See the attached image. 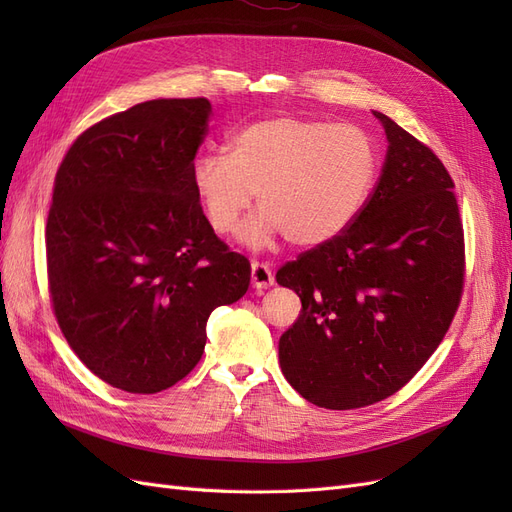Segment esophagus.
<instances>
[{"mask_svg":"<svg viewBox=\"0 0 512 512\" xmlns=\"http://www.w3.org/2000/svg\"><path fill=\"white\" fill-rule=\"evenodd\" d=\"M275 277H273V271L269 265H265V262H258L254 260L252 262V286L256 290H265L269 286H273Z\"/></svg>","mask_w":512,"mask_h":512,"instance_id":"esophagus-1","label":"esophagus"}]
</instances>
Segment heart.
Here are the masks:
<instances>
[{"instance_id": "1", "label": "heart", "mask_w": 512, "mask_h": 512, "mask_svg": "<svg viewBox=\"0 0 512 512\" xmlns=\"http://www.w3.org/2000/svg\"><path fill=\"white\" fill-rule=\"evenodd\" d=\"M378 177V147L363 128L329 119L275 115L250 123L226 153L192 164V188L211 228L232 235L254 194L260 211L241 237L254 247L286 237L314 247L359 215Z\"/></svg>"}]
</instances>
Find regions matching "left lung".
<instances>
[{"label": "left lung", "instance_id": "obj_1", "mask_svg": "<svg viewBox=\"0 0 512 512\" xmlns=\"http://www.w3.org/2000/svg\"><path fill=\"white\" fill-rule=\"evenodd\" d=\"M374 115L389 149L363 211L275 275L301 299L280 337L282 374L329 410L371 406L406 386L451 327L466 275L451 175L427 145Z\"/></svg>", "mask_w": 512, "mask_h": 512}]
</instances>
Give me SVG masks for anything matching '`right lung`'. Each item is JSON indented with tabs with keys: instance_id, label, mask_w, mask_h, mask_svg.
I'll return each mask as SVG.
<instances>
[{
	"instance_id": "add662e5",
	"label": "right lung",
	"mask_w": 512,
	"mask_h": 512,
	"mask_svg": "<svg viewBox=\"0 0 512 512\" xmlns=\"http://www.w3.org/2000/svg\"><path fill=\"white\" fill-rule=\"evenodd\" d=\"M207 98L149 100L87 128L61 160L46 273L61 333L106 384L151 395L203 356L215 307L239 301L250 260L230 252L192 188Z\"/></svg>"
}]
</instances>
